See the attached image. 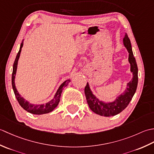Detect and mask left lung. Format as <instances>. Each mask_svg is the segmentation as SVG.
Segmentation results:
<instances>
[{
    "instance_id": "8db88e82",
    "label": "left lung",
    "mask_w": 154,
    "mask_h": 154,
    "mask_svg": "<svg viewBox=\"0 0 154 154\" xmlns=\"http://www.w3.org/2000/svg\"><path fill=\"white\" fill-rule=\"evenodd\" d=\"M123 44L128 52V62L130 64V72L132 73V78L129 83L126 84V87L122 93L116 97L115 99L110 102H104L100 100L91 91L89 83L87 82L85 88V94L87 103L90 109L99 115L103 116H112L119 114L128 105L135 94L138 86V66L136 59L134 56L131 42L127 34H124Z\"/></svg>"
}]
</instances>
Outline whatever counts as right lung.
I'll use <instances>...</instances> for the list:
<instances>
[{
  "label": "right lung",
  "instance_id": "1",
  "mask_svg": "<svg viewBox=\"0 0 154 154\" xmlns=\"http://www.w3.org/2000/svg\"><path fill=\"white\" fill-rule=\"evenodd\" d=\"M24 45V40H22V43L20 44V50L18 53L16 55L14 65H13V70H12V89L14 91V94L16 96V99H17L18 102L19 103L20 105L23 109L27 112H30L33 114H36V115H41V114H47L53 111L55 108L58 105L59 103H60V98L61 95V93L63 91V88L67 87L69 82H71L70 79H67L63 83L61 84V85L59 87L58 89L57 90L56 93L54 94V97L53 99L50 100L49 102L45 103V104H32L29 101L26 100L24 97H22L20 94L18 93V91L16 89L15 85V77L16 74V71H17V66H18V61L20 58V55L22 48Z\"/></svg>",
  "mask_w": 154,
  "mask_h": 154
}]
</instances>
